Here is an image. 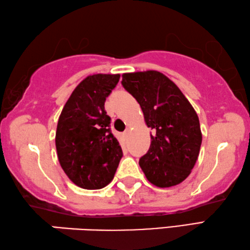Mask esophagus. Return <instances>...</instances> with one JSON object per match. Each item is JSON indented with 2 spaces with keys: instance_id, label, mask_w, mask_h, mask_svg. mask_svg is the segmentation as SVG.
Returning <instances> with one entry per match:
<instances>
[{
  "instance_id": "esophagus-1",
  "label": "esophagus",
  "mask_w": 250,
  "mask_h": 250,
  "mask_svg": "<svg viewBox=\"0 0 250 250\" xmlns=\"http://www.w3.org/2000/svg\"><path fill=\"white\" fill-rule=\"evenodd\" d=\"M128 133H129V129H126V130H125V132H124V133H123V136H124V137H126V136H127V135H128Z\"/></svg>"
}]
</instances>
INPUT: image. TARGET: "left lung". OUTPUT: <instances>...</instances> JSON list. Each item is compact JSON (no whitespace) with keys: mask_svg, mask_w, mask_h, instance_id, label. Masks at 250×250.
<instances>
[{"mask_svg":"<svg viewBox=\"0 0 250 250\" xmlns=\"http://www.w3.org/2000/svg\"><path fill=\"white\" fill-rule=\"evenodd\" d=\"M122 84L142 107L152 129L151 144L139 166L159 188L177 186L191 173L200 154L202 133L198 114L180 89L155 70L123 74Z\"/></svg>","mask_w":250,"mask_h":250,"instance_id":"8db88e82","label":"left lung"}]
</instances>
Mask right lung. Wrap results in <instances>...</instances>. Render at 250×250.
I'll use <instances>...</instances> for the list:
<instances>
[{"instance_id": "right-lung-1", "label": "right lung", "mask_w": 250, "mask_h": 250, "mask_svg": "<svg viewBox=\"0 0 250 250\" xmlns=\"http://www.w3.org/2000/svg\"><path fill=\"white\" fill-rule=\"evenodd\" d=\"M120 74H93L77 85L61 111L56 149L64 173L86 190L106 187L123 157L120 143L109 128L104 103Z\"/></svg>"}]
</instances>
